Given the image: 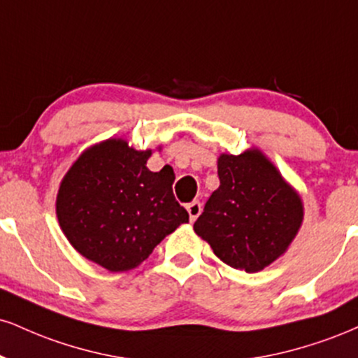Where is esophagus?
Wrapping results in <instances>:
<instances>
[{
  "mask_svg": "<svg viewBox=\"0 0 358 358\" xmlns=\"http://www.w3.org/2000/svg\"><path fill=\"white\" fill-rule=\"evenodd\" d=\"M187 210H188V215H190V220L195 222L198 218V215L201 213V210H203V206H201V203L198 200L192 201V203L187 205Z\"/></svg>",
  "mask_w": 358,
  "mask_h": 358,
  "instance_id": "1",
  "label": "esophagus"
}]
</instances>
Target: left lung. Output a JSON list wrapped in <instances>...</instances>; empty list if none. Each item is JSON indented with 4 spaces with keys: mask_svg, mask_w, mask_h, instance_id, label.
<instances>
[{
    "mask_svg": "<svg viewBox=\"0 0 358 358\" xmlns=\"http://www.w3.org/2000/svg\"><path fill=\"white\" fill-rule=\"evenodd\" d=\"M220 187L193 230L220 260L260 272L282 255L303 218L302 200L258 150L218 158Z\"/></svg>",
    "mask_w": 358,
    "mask_h": 358,
    "instance_id": "1",
    "label": "left lung"
}]
</instances>
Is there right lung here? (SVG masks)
I'll return each mask as SVG.
<instances>
[{
	"label": "right lung",
	"mask_w": 358,
	"mask_h": 358,
	"mask_svg": "<svg viewBox=\"0 0 358 358\" xmlns=\"http://www.w3.org/2000/svg\"><path fill=\"white\" fill-rule=\"evenodd\" d=\"M152 152L106 140L70 168L56 198L63 234L81 255L110 272L135 268L168 234L188 222L175 200L173 171H150Z\"/></svg>",
	"instance_id": "1"
}]
</instances>
